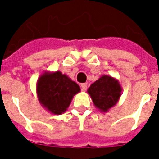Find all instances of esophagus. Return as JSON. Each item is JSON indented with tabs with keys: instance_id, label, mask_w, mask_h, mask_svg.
I'll return each instance as SVG.
<instances>
[{
	"instance_id": "obj_1",
	"label": "esophagus",
	"mask_w": 159,
	"mask_h": 159,
	"mask_svg": "<svg viewBox=\"0 0 159 159\" xmlns=\"http://www.w3.org/2000/svg\"><path fill=\"white\" fill-rule=\"evenodd\" d=\"M81 87H82V91H86V90L87 89V83H82V84H81Z\"/></svg>"
}]
</instances>
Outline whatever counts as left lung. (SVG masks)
<instances>
[{
    "label": "left lung",
    "mask_w": 159,
    "mask_h": 159,
    "mask_svg": "<svg viewBox=\"0 0 159 159\" xmlns=\"http://www.w3.org/2000/svg\"><path fill=\"white\" fill-rule=\"evenodd\" d=\"M87 92L95 106L101 111L106 112L118 102L120 97L121 87L117 80L104 75L91 85Z\"/></svg>",
    "instance_id": "obj_1"
}]
</instances>
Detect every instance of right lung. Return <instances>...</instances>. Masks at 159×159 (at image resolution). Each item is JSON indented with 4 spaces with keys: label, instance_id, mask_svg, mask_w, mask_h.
Masks as SVG:
<instances>
[{
    "label": "right lung",
    "instance_id": "add662e5",
    "mask_svg": "<svg viewBox=\"0 0 159 159\" xmlns=\"http://www.w3.org/2000/svg\"><path fill=\"white\" fill-rule=\"evenodd\" d=\"M80 87L61 72H45L37 82V93L43 106L54 115H61L69 106Z\"/></svg>",
    "mask_w": 159,
    "mask_h": 159
}]
</instances>
